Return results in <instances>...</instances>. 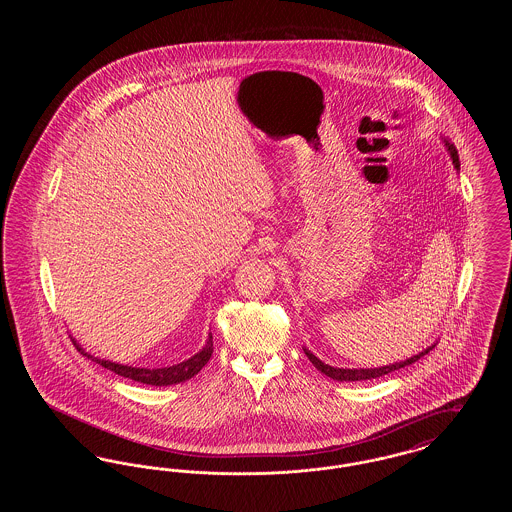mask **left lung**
Segmentation results:
<instances>
[{"instance_id": "8db88e82", "label": "left lung", "mask_w": 512, "mask_h": 512, "mask_svg": "<svg viewBox=\"0 0 512 512\" xmlns=\"http://www.w3.org/2000/svg\"><path fill=\"white\" fill-rule=\"evenodd\" d=\"M441 142H443L445 147H447V153L451 155V159H453V165H455L457 172L461 171L459 153H457L455 146H453L449 140H445L443 136H441ZM434 347H436V343H432L430 347L422 349L420 353H416V355L409 357V359H405V361H399V363H390V365L386 366H378V368H338V366H330L326 365V363H322V361L318 359L317 355H313V353H311L307 347H303V351H305V355L309 357V361L315 365V368L320 370L322 374H326L328 378H332V380H338V382H361V380H372V378H380V376H384V374H390V372H393V370H399V368H405V366L413 365V363H416L420 357H424L426 353H430Z\"/></svg>"}]
</instances>
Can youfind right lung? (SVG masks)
Wrapping results in <instances>:
<instances>
[{"instance_id":"1","label":"right lung","mask_w":512,"mask_h":512,"mask_svg":"<svg viewBox=\"0 0 512 512\" xmlns=\"http://www.w3.org/2000/svg\"><path fill=\"white\" fill-rule=\"evenodd\" d=\"M73 341L76 349L82 355H86L88 359H92L94 363H98V365L107 368V370H113L119 376L130 378V380L140 382V384H147V386H172V384L186 382V380L194 378L195 374L209 363V359L213 355V336L211 334H209V338L205 341L203 349L199 353H195L194 357H190V359H186V361H182L178 365L163 366V368H140V366L119 365V363H113V361H105V359H99V357L86 353L76 343V340Z\"/></svg>"}]
</instances>
